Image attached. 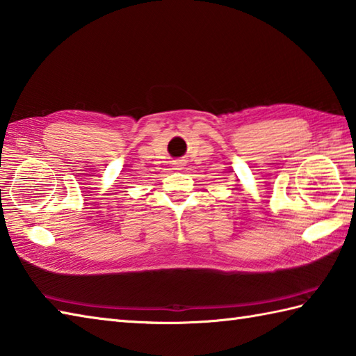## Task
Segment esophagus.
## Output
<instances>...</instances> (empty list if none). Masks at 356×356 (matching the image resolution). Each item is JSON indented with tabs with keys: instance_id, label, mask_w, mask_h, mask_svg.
I'll return each instance as SVG.
<instances>
[{
	"instance_id": "1",
	"label": "esophagus",
	"mask_w": 356,
	"mask_h": 356,
	"mask_svg": "<svg viewBox=\"0 0 356 356\" xmlns=\"http://www.w3.org/2000/svg\"><path fill=\"white\" fill-rule=\"evenodd\" d=\"M176 165H177V166H180V163H176Z\"/></svg>"
}]
</instances>
